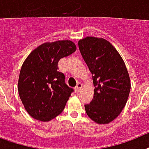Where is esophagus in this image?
<instances>
[{
    "mask_svg": "<svg viewBox=\"0 0 149 149\" xmlns=\"http://www.w3.org/2000/svg\"><path fill=\"white\" fill-rule=\"evenodd\" d=\"M81 88H82V85H81V83H78V85H76L75 88H74V89H75L76 93H78L79 91H81Z\"/></svg>",
    "mask_w": 149,
    "mask_h": 149,
    "instance_id": "esophagus-1",
    "label": "esophagus"
}]
</instances>
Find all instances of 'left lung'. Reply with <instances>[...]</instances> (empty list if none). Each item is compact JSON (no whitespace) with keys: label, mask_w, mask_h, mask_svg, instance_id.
I'll return each instance as SVG.
<instances>
[{"label":"left lung","mask_w":149,"mask_h":149,"mask_svg":"<svg viewBox=\"0 0 149 149\" xmlns=\"http://www.w3.org/2000/svg\"><path fill=\"white\" fill-rule=\"evenodd\" d=\"M78 47L95 86L93 100L85 105L86 113L97 124H109L122 112L131 91L125 63L116 48L102 38L87 36L78 41Z\"/></svg>","instance_id":"obj_1"}]
</instances>
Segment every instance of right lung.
<instances>
[{
    "label": "right lung",
    "mask_w": 149,
    "mask_h": 149,
    "mask_svg": "<svg viewBox=\"0 0 149 149\" xmlns=\"http://www.w3.org/2000/svg\"><path fill=\"white\" fill-rule=\"evenodd\" d=\"M76 50L71 40L42 43L31 52L23 62L18 91L25 110L33 118L47 122L64 110L73 92L58 71V61Z\"/></svg>",
    "instance_id": "obj_1"
}]
</instances>
